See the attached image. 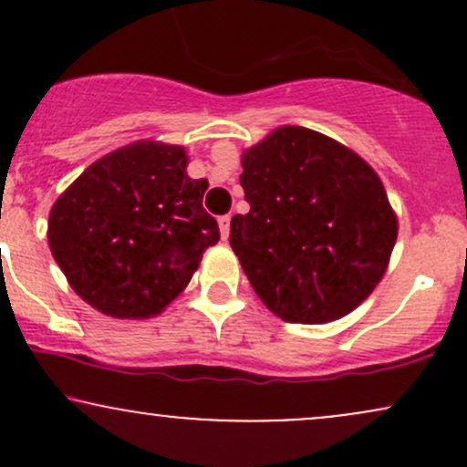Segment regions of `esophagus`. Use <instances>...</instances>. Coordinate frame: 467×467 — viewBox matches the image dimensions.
<instances>
[{"label":"esophagus","mask_w":467,"mask_h":467,"mask_svg":"<svg viewBox=\"0 0 467 467\" xmlns=\"http://www.w3.org/2000/svg\"><path fill=\"white\" fill-rule=\"evenodd\" d=\"M219 230H222V239H228V234H230V215L219 217Z\"/></svg>","instance_id":"1"}]
</instances>
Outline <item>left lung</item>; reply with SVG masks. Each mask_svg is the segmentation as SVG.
<instances>
[{
    "instance_id": "obj_1",
    "label": "left lung",
    "mask_w": 467,
    "mask_h": 467,
    "mask_svg": "<svg viewBox=\"0 0 467 467\" xmlns=\"http://www.w3.org/2000/svg\"><path fill=\"white\" fill-rule=\"evenodd\" d=\"M248 215L230 245L264 305L285 323L351 314L382 281L398 215L382 180L356 151L285 125L241 155Z\"/></svg>"
}]
</instances>
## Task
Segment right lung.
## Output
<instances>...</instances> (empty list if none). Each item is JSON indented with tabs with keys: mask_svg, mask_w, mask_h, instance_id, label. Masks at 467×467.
I'll return each instance as SVG.
<instances>
[{
	"mask_svg": "<svg viewBox=\"0 0 467 467\" xmlns=\"http://www.w3.org/2000/svg\"><path fill=\"white\" fill-rule=\"evenodd\" d=\"M180 144L138 140L103 155L58 195L47 244L67 283L111 318H151L189 285L219 241L206 180Z\"/></svg>",
	"mask_w": 467,
	"mask_h": 467,
	"instance_id": "add662e5",
	"label": "right lung"
}]
</instances>
